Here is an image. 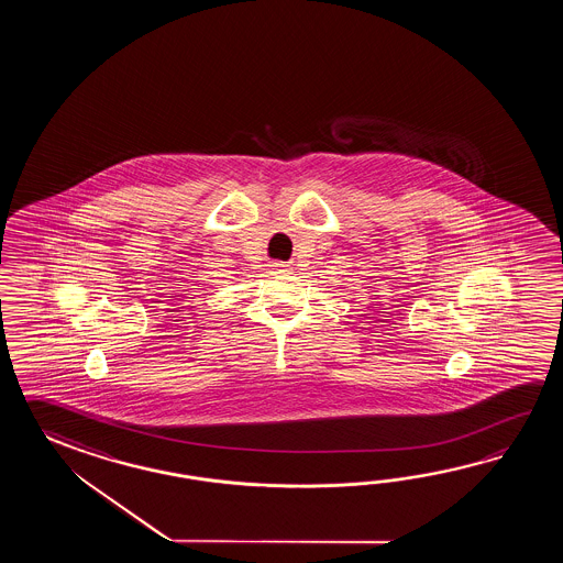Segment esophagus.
<instances>
[{"mask_svg": "<svg viewBox=\"0 0 563 563\" xmlns=\"http://www.w3.org/2000/svg\"><path fill=\"white\" fill-rule=\"evenodd\" d=\"M276 269H279V272H282V274H284V272H289V269H287L286 265H282V264H277Z\"/></svg>", "mask_w": 563, "mask_h": 563, "instance_id": "obj_1", "label": "esophagus"}]
</instances>
